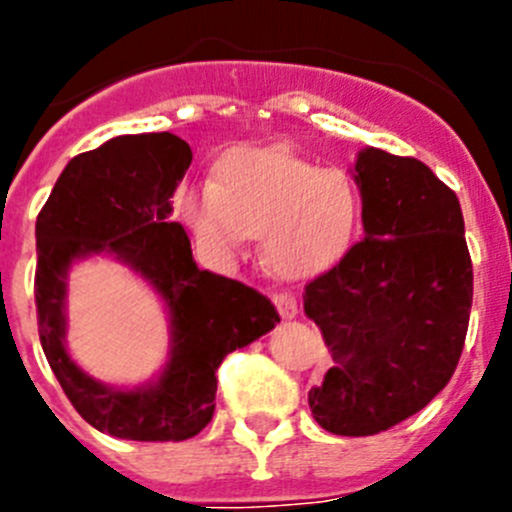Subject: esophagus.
<instances>
[{
  "label": "esophagus",
  "instance_id": "34e87169",
  "mask_svg": "<svg viewBox=\"0 0 512 512\" xmlns=\"http://www.w3.org/2000/svg\"><path fill=\"white\" fill-rule=\"evenodd\" d=\"M272 303H275L283 321H293L295 315H298V300H295L293 293H278L272 298Z\"/></svg>",
  "mask_w": 512,
  "mask_h": 512
}]
</instances>
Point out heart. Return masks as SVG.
I'll return each mask as SVG.
<instances>
[{
	"label": "heart",
	"mask_w": 512,
	"mask_h": 512,
	"mask_svg": "<svg viewBox=\"0 0 512 512\" xmlns=\"http://www.w3.org/2000/svg\"><path fill=\"white\" fill-rule=\"evenodd\" d=\"M179 214L207 250L237 255L260 234V260L285 280L336 265L361 222V194L346 171L326 169L280 148L234 151L214 184L179 194Z\"/></svg>",
	"instance_id": "1"
}]
</instances>
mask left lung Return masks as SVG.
Returning a JSON list of instances; mask_svg holds the SVG:
<instances>
[{"mask_svg":"<svg viewBox=\"0 0 512 512\" xmlns=\"http://www.w3.org/2000/svg\"><path fill=\"white\" fill-rule=\"evenodd\" d=\"M351 174L364 240L303 295L333 358L308 404L328 432L369 437L427 407L455 374L472 262L457 194L429 166L366 146Z\"/></svg>","mask_w":512,"mask_h":512,"instance_id":"obj_1","label":"left lung"}]
</instances>
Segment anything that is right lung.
I'll return each instance as SVG.
<instances>
[{
	"label": "right lung",
	"instance_id": "obj_1",
	"mask_svg": "<svg viewBox=\"0 0 512 512\" xmlns=\"http://www.w3.org/2000/svg\"><path fill=\"white\" fill-rule=\"evenodd\" d=\"M191 164L174 133L116 136L68 161L37 214L35 303L52 374L80 417L133 442H181L214 414L224 356L270 333L280 315L257 290L199 270L171 197ZM111 256L136 271L170 315V353L136 387L103 385L67 351V283L78 261Z\"/></svg>",
	"mask_w": 512,
	"mask_h": 512
}]
</instances>
